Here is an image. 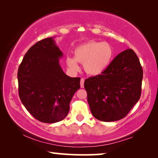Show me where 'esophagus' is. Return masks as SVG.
<instances>
[{"instance_id":"obj_1","label":"esophagus","mask_w":158,"mask_h":158,"mask_svg":"<svg viewBox=\"0 0 158 158\" xmlns=\"http://www.w3.org/2000/svg\"><path fill=\"white\" fill-rule=\"evenodd\" d=\"M84 81H85V80H84L83 78L81 79V88L84 87Z\"/></svg>"}]
</instances>
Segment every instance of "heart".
I'll list each match as a JSON object with an SVG mask.
<instances>
[{"label": "heart", "instance_id": "heart-1", "mask_svg": "<svg viewBox=\"0 0 158 158\" xmlns=\"http://www.w3.org/2000/svg\"><path fill=\"white\" fill-rule=\"evenodd\" d=\"M114 55V48L109 43L90 41L77 46L74 50V57H67L66 64L70 70L76 72L79 70L77 62H80L87 74L98 75L110 65Z\"/></svg>", "mask_w": 158, "mask_h": 158}]
</instances>
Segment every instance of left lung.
Returning <instances> with one entry per match:
<instances>
[{
  "instance_id": "obj_1",
  "label": "left lung",
  "mask_w": 158,
  "mask_h": 158,
  "mask_svg": "<svg viewBox=\"0 0 158 158\" xmlns=\"http://www.w3.org/2000/svg\"><path fill=\"white\" fill-rule=\"evenodd\" d=\"M143 70L132 49L116 56L101 75L84 82L93 116L102 122H115L127 115L141 96Z\"/></svg>"
}]
</instances>
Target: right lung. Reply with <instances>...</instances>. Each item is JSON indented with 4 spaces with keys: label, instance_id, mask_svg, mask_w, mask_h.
I'll return each mask as SVG.
<instances>
[{
    "label": "right lung",
    "instance_id": "add662e5",
    "mask_svg": "<svg viewBox=\"0 0 158 158\" xmlns=\"http://www.w3.org/2000/svg\"><path fill=\"white\" fill-rule=\"evenodd\" d=\"M62 56L54 37H49L33 45L19 65V97L40 122L52 124L64 119L73 95L81 87L80 77H69L62 70Z\"/></svg>",
    "mask_w": 158,
    "mask_h": 158
}]
</instances>
